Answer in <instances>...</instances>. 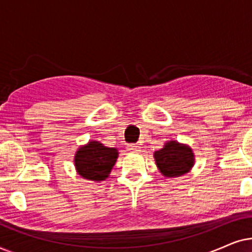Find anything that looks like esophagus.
<instances>
[{
  "mask_svg": "<svg viewBox=\"0 0 252 252\" xmlns=\"http://www.w3.org/2000/svg\"><path fill=\"white\" fill-rule=\"evenodd\" d=\"M127 150L130 151V153H139L141 148L139 144H128V146H127Z\"/></svg>",
  "mask_w": 252,
  "mask_h": 252,
  "instance_id": "1",
  "label": "esophagus"
}]
</instances>
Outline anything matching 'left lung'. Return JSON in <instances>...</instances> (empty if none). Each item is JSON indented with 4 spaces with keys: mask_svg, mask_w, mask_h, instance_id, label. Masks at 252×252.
<instances>
[{
    "mask_svg": "<svg viewBox=\"0 0 252 252\" xmlns=\"http://www.w3.org/2000/svg\"><path fill=\"white\" fill-rule=\"evenodd\" d=\"M154 158L158 170L166 178L187 174L195 164V155L191 148L175 140L165 142L161 149L155 151Z\"/></svg>",
    "mask_w": 252,
    "mask_h": 252,
    "instance_id": "left-lung-1",
    "label": "left lung"
}]
</instances>
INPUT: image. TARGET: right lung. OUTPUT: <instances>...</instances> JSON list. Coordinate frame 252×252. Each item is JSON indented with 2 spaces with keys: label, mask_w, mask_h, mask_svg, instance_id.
<instances>
[{
  "label": "right lung",
  "mask_w": 252,
  "mask_h": 252,
  "mask_svg": "<svg viewBox=\"0 0 252 252\" xmlns=\"http://www.w3.org/2000/svg\"><path fill=\"white\" fill-rule=\"evenodd\" d=\"M118 149L109 148L98 141L91 140L79 147L74 156V166L82 179L91 181H104L111 173L118 158Z\"/></svg>",
  "instance_id": "right-lung-1"
}]
</instances>
